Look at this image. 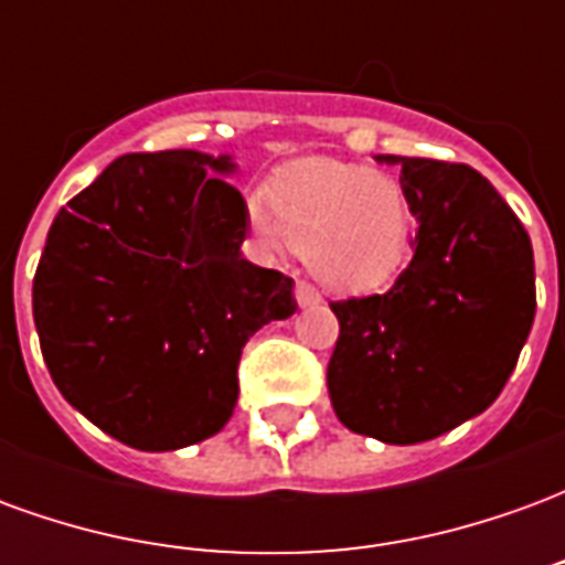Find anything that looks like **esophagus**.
Instances as JSON below:
<instances>
[{"instance_id": "34e87169", "label": "esophagus", "mask_w": 565, "mask_h": 565, "mask_svg": "<svg viewBox=\"0 0 565 565\" xmlns=\"http://www.w3.org/2000/svg\"><path fill=\"white\" fill-rule=\"evenodd\" d=\"M294 294H296V302H299V306H302V308H306V306H318V302H320V294L308 281L296 284Z\"/></svg>"}]
</instances>
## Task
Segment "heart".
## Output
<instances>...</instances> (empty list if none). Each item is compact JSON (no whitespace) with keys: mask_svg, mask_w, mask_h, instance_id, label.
Wrapping results in <instances>:
<instances>
[{"mask_svg":"<svg viewBox=\"0 0 565 565\" xmlns=\"http://www.w3.org/2000/svg\"><path fill=\"white\" fill-rule=\"evenodd\" d=\"M247 221L271 250H302L335 290H375L399 271L415 205L399 178L354 162H299L247 199Z\"/></svg>","mask_w":565,"mask_h":565,"instance_id":"obj_1","label":"heart"}]
</instances>
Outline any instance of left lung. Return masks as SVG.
<instances>
[{"mask_svg":"<svg viewBox=\"0 0 565 565\" xmlns=\"http://www.w3.org/2000/svg\"><path fill=\"white\" fill-rule=\"evenodd\" d=\"M417 214L415 257L387 294L330 302L335 415L387 445H417L493 405L535 318L530 235L484 174L393 157Z\"/></svg>","mask_w":565,"mask_h":565,"instance_id":"1","label":"left lung"}]
</instances>
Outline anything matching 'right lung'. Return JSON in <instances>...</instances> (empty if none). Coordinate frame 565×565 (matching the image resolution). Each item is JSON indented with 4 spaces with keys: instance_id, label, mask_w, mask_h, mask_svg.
<instances>
[{
    "instance_id": "right-lung-1",
    "label": "right lung",
    "mask_w": 565,
    "mask_h": 565,
    "mask_svg": "<svg viewBox=\"0 0 565 565\" xmlns=\"http://www.w3.org/2000/svg\"><path fill=\"white\" fill-rule=\"evenodd\" d=\"M199 150L124 153L51 223L32 318L56 391L103 433L174 450L221 433L245 342L296 311L294 278L242 257L247 205Z\"/></svg>"
}]
</instances>
